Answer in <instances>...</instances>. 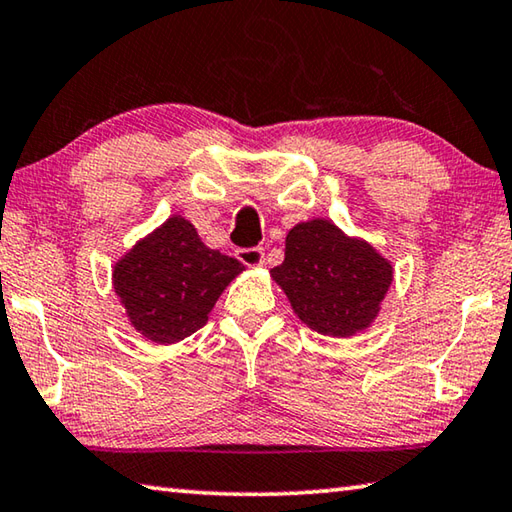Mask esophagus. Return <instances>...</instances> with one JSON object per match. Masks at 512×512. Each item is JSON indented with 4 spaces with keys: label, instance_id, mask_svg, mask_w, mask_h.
Returning <instances> with one entry per match:
<instances>
[{
    "label": "esophagus",
    "instance_id": "34e87169",
    "mask_svg": "<svg viewBox=\"0 0 512 512\" xmlns=\"http://www.w3.org/2000/svg\"><path fill=\"white\" fill-rule=\"evenodd\" d=\"M238 261L247 267H261L265 263V249L263 247H247L236 251Z\"/></svg>",
    "mask_w": 512,
    "mask_h": 512
}]
</instances>
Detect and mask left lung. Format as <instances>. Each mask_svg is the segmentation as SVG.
Masks as SVG:
<instances>
[{
	"label": "left lung",
	"instance_id": "8db88e82",
	"mask_svg": "<svg viewBox=\"0 0 512 512\" xmlns=\"http://www.w3.org/2000/svg\"><path fill=\"white\" fill-rule=\"evenodd\" d=\"M270 274L303 324L328 337L369 328L393 281L391 263L369 242L321 218L290 229L285 261Z\"/></svg>",
	"mask_w": 512,
	"mask_h": 512
}]
</instances>
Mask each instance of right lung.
Here are the masks:
<instances>
[{"mask_svg": "<svg viewBox=\"0 0 512 512\" xmlns=\"http://www.w3.org/2000/svg\"><path fill=\"white\" fill-rule=\"evenodd\" d=\"M238 272L240 261L206 247L175 215L114 265L112 279L130 324L150 342L175 344L206 324Z\"/></svg>", "mask_w": 512, "mask_h": 512, "instance_id": "add662e5", "label": "right lung"}]
</instances>
